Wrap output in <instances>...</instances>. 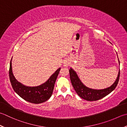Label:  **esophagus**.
Here are the masks:
<instances>
[{
  "mask_svg": "<svg viewBox=\"0 0 127 127\" xmlns=\"http://www.w3.org/2000/svg\"><path fill=\"white\" fill-rule=\"evenodd\" d=\"M71 63V61L70 59H66L65 60H64L63 62V65L64 66H69Z\"/></svg>",
  "mask_w": 127,
  "mask_h": 127,
  "instance_id": "1",
  "label": "esophagus"
}]
</instances>
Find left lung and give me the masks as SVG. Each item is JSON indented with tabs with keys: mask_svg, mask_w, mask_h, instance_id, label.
Wrapping results in <instances>:
<instances>
[{
	"mask_svg": "<svg viewBox=\"0 0 127 127\" xmlns=\"http://www.w3.org/2000/svg\"><path fill=\"white\" fill-rule=\"evenodd\" d=\"M118 62L119 65H120L119 59ZM69 74H70V79L71 84L77 94L81 98L84 99V100L93 101L100 100V99L108 95L109 94L114 90V89L117 85L119 79H120V70H119L116 80L112 85L108 87V88L103 89H99V90L91 89L86 86L82 83L76 71L73 68H70L69 69Z\"/></svg>",
	"mask_w": 127,
	"mask_h": 127,
	"instance_id": "left-lung-1",
	"label": "left lung"
}]
</instances>
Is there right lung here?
Wrapping results in <instances>:
<instances>
[{
	"instance_id": "obj_1",
	"label": "right lung",
	"mask_w": 127,
	"mask_h": 127,
	"mask_svg": "<svg viewBox=\"0 0 127 127\" xmlns=\"http://www.w3.org/2000/svg\"><path fill=\"white\" fill-rule=\"evenodd\" d=\"M12 58L10 63L9 78L11 86L15 92L26 101L32 103H41L51 97L54 89L56 79L61 68H58L47 81L37 86H27L19 82L15 78L12 70Z\"/></svg>"
}]
</instances>
